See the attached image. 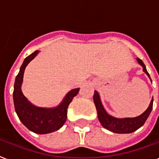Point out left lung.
Returning <instances> with one entry per match:
<instances>
[{
  "label": "left lung",
  "instance_id": "8db88e82",
  "mask_svg": "<svg viewBox=\"0 0 159 159\" xmlns=\"http://www.w3.org/2000/svg\"><path fill=\"white\" fill-rule=\"evenodd\" d=\"M137 61L143 67V71L150 78V76H149V73L147 72L145 65L142 62V60L140 59H137ZM93 100H94V103H95L96 110H97L98 118L100 120L102 126H104V128L108 129V130L113 131L114 133L126 134L131 133V132L135 131L137 129H139L144 125V123L147 120L149 114H150L152 109H153V99H152L149 108L141 115L138 116L136 117L116 118V117H113L112 116L109 115L106 113V111L104 110V107H103L101 104V101H100V95H99L97 91H95V93H94Z\"/></svg>",
  "mask_w": 159,
  "mask_h": 159
}]
</instances>
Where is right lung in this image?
<instances>
[{
	"mask_svg": "<svg viewBox=\"0 0 159 159\" xmlns=\"http://www.w3.org/2000/svg\"><path fill=\"white\" fill-rule=\"evenodd\" d=\"M37 53L38 50H36L24 59L19 73L15 78L13 98L15 111L23 124L35 133L46 134L57 131L64 124L67 119L68 105L73 97L77 95L79 88L69 91L61 104L55 109L38 108L30 104L22 93L21 84L26 66L37 55Z\"/></svg>",
	"mask_w": 159,
	"mask_h": 159,
	"instance_id": "add662e5",
	"label": "right lung"
}]
</instances>
